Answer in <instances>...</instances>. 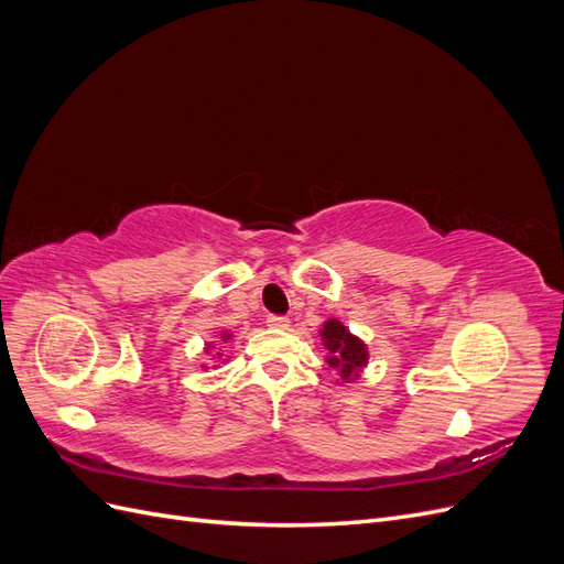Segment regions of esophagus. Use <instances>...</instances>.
<instances>
[{
	"label": "esophagus",
	"mask_w": 564,
	"mask_h": 564,
	"mask_svg": "<svg viewBox=\"0 0 564 564\" xmlns=\"http://www.w3.org/2000/svg\"><path fill=\"white\" fill-rule=\"evenodd\" d=\"M268 327L270 329H286L289 327V319L282 317V315H268Z\"/></svg>",
	"instance_id": "1"
}]
</instances>
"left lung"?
Here are the masks:
<instances>
[{"mask_svg": "<svg viewBox=\"0 0 564 564\" xmlns=\"http://www.w3.org/2000/svg\"><path fill=\"white\" fill-rule=\"evenodd\" d=\"M319 336L324 348H327V357H324L327 369L336 371L344 383H350L360 377V371L369 362V350L365 340L350 334L346 324L334 317L322 324Z\"/></svg>", "mask_w": 564, "mask_h": 564, "instance_id": "obj_1", "label": "left lung"}]
</instances>
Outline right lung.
<instances>
[{"instance_id":"1","label":"right lung","mask_w":564,"mask_h":564,"mask_svg":"<svg viewBox=\"0 0 564 564\" xmlns=\"http://www.w3.org/2000/svg\"><path fill=\"white\" fill-rule=\"evenodd\" d=\"M230 338H232V334H230V332H224V334H220V340H224V344H228ZM204 350H212V344H209L207 348H204ZM218 355H220V352H218ZM224 362H226V360H224Z\"/></svg>"}]
</instances>
